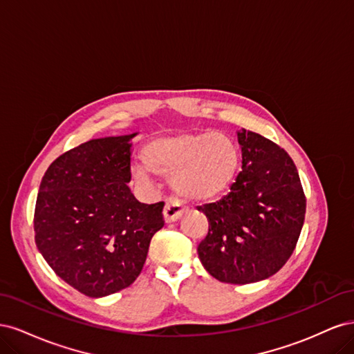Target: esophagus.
Listing matches in <instances>:
<instances>
[{
  "mask_svg": "<svg viewBox=\"0 0 354 354\" xmlns=\"http://www.w3.org/2000/svg\"><path fill=\"white\" fill-rule=\"evenodd\" d=\"M186 212V207L181 205V202L177 199H168L164 208V218L167 223L177 221Z\"/></svg>",
  "mask_w": 354,
  "mask_h": 354,
  "instance_id": "34e87169",
  "label": "esophagus"
}]
</instances>
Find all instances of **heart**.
Listing matches in <instances>:
<instances>
[{
	"label": "heart",
	"instance_id": "obj_1",
	"mask_svg": "<svg viewBox=\"0 0 354 354\" xmlns=\"http://www.w3.org/2000/svg\"><path fill=\"white\" fill-rule=\"evenodd\" d=\"M145 164L133 176L149 183L152 173L171 177L176 194L192 202H209L226 194L236 178L239 149L226 134L178 131L152 138L143 149Z\"/></svg>",
	"mask_w": 354,
	"mask_h": 354
}]
</instances>
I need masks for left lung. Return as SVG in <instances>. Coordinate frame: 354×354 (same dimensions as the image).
Here are the masks:
<instances>
[{
    "label": "left lung",
    "instance_id": "left-lung-1",
    "mask_svg": "<svg viewBox=\"0 0 354 354\" xmlns=\"http://www.w3.org/2000/svg\"><path fill=\"white\" fill-rule=\"evenodd\" d=\"M238 143L242 169L230 192L198 207L208 218L198 255L220 282L245 285L270 277L291 257L304 224L306 196L283 149L243 128Z\"/></svg>",
    "mask_w": 354,
    "mask_h": 354
}]
</instances>
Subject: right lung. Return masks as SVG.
I'll use <instances>...</instances> for the list:
<instances>
[{
  "label": "right lung",
  "mask_w": 354,
  "mask_h": 354,
  "mask_svg": "<svg viewBox=\"0 0 354 354\" xmlns=\"http://www.w3.org/2000/svg\"><path fill=\"white\" fill-rule=\"evenodd\" d=\"M94 138L60 155L37 198V248L63 281L91 298L130 286L164 226V202L142 203L128 186L133 138Z\"/></svg>",
  "instance_id": "1"
}]
</instances>
